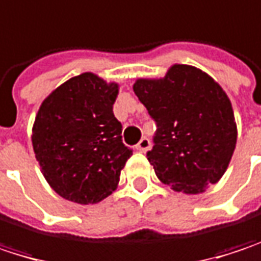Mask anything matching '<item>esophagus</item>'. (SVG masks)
Listing matches in <instances>:
<instances>
[{
  "mask_svg": "<svg viewBox=\"0 0 261 261\" xmlns=\"http://www.w3.org/2000/svg\"><path fill=\"white\" fill-rule=\"evenodd\" d=\"M135 148H137L138 151H141V153H146L147 150L150 148V140H148V138H143V140L135 146Z\"/></svg>",
  "mask_w": 261,
  "mask_h": 261,
  "instance_id": "34e87169",
  "label": "esophagus"
}]
</instances>
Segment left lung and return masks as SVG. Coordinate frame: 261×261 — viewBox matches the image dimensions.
I'll return each instance as SVG.
<instances>
[{"label":"left lung","mask_w":261,"mask_h":261,"mask_svg":"<svg viewBox=\"0 0 261 261\" xmlns=\"http://www.w3.org/2000/svg\"><path fill=\"white\" fill-rule=\"evenodd\" d=\"M134 91L156 121L147 153L158 179L185 194L204 192L225 173L238 140L231 102L206 72L174 64L159 80H137Z\"/></svg>","instance_id":"left-lung-1"}]
</instances>
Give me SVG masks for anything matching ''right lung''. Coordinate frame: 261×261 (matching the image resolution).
Here are the masks:
<instances>
[{
    "mask_svg": "<svg viewBox=\"0 0 261 261\" xmlns=\"http://www.w3.org/2000/svg\"><path fill=\"white\" fill-rule=\"evenodd\" d=\"M117 94L118 84L85 72L42 102L31 141L45 179L60 197L94 204L115 191L132 156L113 113Z\"/></svg>",
    "mask_w": 261,
    "mask_h": 261,
    "instance_id": "1",
    "label": "right lung"
}]
</instances>
